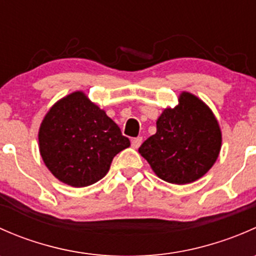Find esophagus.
Instances as JSON below:
<instances>
[{"label": "esophagus", "mask_w": 256, "mask_h": 256, "mask_svg": "<svg viewBox=\"0 0 256 256\" xmlns=\"http://www.w3.org/2000/svg\"><path fill=\"white\" fill-rule=\"evenodd\" d=\"M141 144H142V138H141V136H138V138H135L131 140V146H132L134 148H138Z\"/></svg>", "instance_id": "1"}]
</instances>
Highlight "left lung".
<instances>
[{"label":"left lung","mask_w":256,"mask_h":256,"mask_svg":"<svg viewBox=\"0 0 256 256\" xmlns=\"http://www.w3.org/2000/svg\"><path fill=\"white\" fill-rule=\"evenodd\" d=\"M157 131L138 152L161 180L186 184L204 176L218 158L222 134L207 105L182 92L180 105L166 109L156 122Z\"/></svg>","instance_id":"8db88e82"}]
</instances>
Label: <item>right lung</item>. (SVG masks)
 <instances>
[{"label": "right lung", "mask_w": 256, "mask_h": 256, "mask_svg": "<svg viewBox=\"0 0 256 256\" xmlns=\"http://www.w3.org/2000/svg\"><path fill=\"white\" fill-rule=\"evenodd\" d=\"M38 138L49 171L73 187L102 180L114 157L130 146L120 128L82 92L68 95L49 110Z\"/></svg>", "instance_id": "add662e5"}]
</instances>
